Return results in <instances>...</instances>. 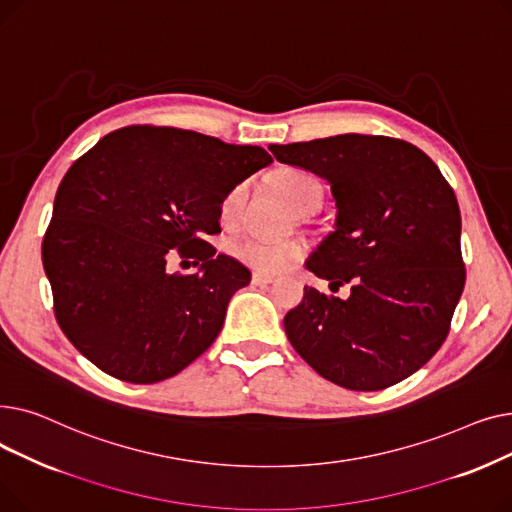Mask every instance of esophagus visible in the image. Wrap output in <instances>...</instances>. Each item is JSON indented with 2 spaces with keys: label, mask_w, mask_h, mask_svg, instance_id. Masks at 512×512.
<instances>
[{
  "label": "esophagus",
  "mask_w": 512,
  "mask_h": 512,
  "mask_svg": "<svg viewBox=\"0 0 512 512\" xmlns=\"http://www.w3.org/2000/svg\"><path fill=\"white\" fill-rule=\"evenodd\" d=\"M251 282L257 284V286H263V284H272L274 282V276H267V274H261V272H255L251 276Z\"/></svg>",
  "instance_id": "esophagus-1"
}]
</instances>
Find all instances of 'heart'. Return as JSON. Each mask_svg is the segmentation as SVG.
<instances>
[{
	"mask_svg": "<svg viewBox=\"0 0 512 512\" xmlns=\"http://www.w3.org/2000/svg\"><path fill=\"white\" fill-rule=\"evenodd\" d=\"M278 191L294 205L299 211H305L309 207H319L321 197H324V188L321 182L303 170H284L276 176ZM247 199V184H236L232 191L224 197L220 205V215L224 224H234L242 211ZM234 255L255 270L276 274L286 270V267L297 261L303 255V249L299 242L292 240H272V238H259V236H247L234 242Z\"/></svg>",
	"mask_w": 512,
	"mask_h": 512,
	"instance_id": "b5f03b06",
	"label": "heart"
}]
</instances>
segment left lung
<instances>
[{"label": "left lung", "mask_w": 512, "mask_h": 512, "mask_svg": "<svg viewBox=\"0 0 512 512\" xmlns=\"http://www.w3.org/2000/svg\"><path fill=\"white\" fill-rule=\"evenodd\" d=\"M270 151L330 184L334 230L305 265L330 286L351 282L348 299L305 286L284 317L294 351L348 390L409 378L442 346L465 286L450 184L421 149L390 137L351 132Z\"/></svg>", "instance_id": "1"}]
</instances>
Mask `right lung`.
<instances>
[{
    "label": "right lung",
    "mask_w": 512,
    "mask_h": 512,
    "mask_svg": "<svg viewBox=\"0 0 512 512\" xmlns=\"http://www.w3.org/2000/svg\"><path fill=\"white\" fill-rule=\"evenodd\" d=\"M272 161L263 147L170 126L120 128L76 159L53 201L43 267L78 353L130 384L168 380L203 355L251 282L203 236L220 232L232 188ZM176 254L200 270L172 275Z\"/></svg>",
    "instance_id": "1"
}]
</instances>
